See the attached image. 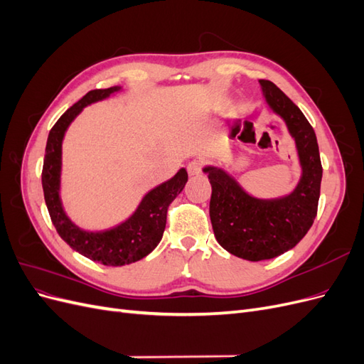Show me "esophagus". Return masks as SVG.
Here are the masks:
<instances>
[{
    "mask_svg": "<svg viewBox=\"0 0 364 364\" xmlns=\"http://www.w3.org/2000/svg\"><path fill=\"white\" fill-rule=\"evenodd\" d=\"M188 173L191 174V176H196V174H199L200 171H202V162L200 161H191L190 164H188Z\"/></svg>",
    "mask_w": 364,
    "mask_h": 364,
    "instance_id": "obj_1",
    "label": "esophagus"
}]
</instances>
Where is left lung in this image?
<instances>
[{
    "instance_id": "obj_1",
    "label": "left lung",
    "mask_w": 364,
    "mask_h": 364,
    "mask_svg": "<svg viewBox=\"0 0 364 364\" xmlns=\"http://www.w3.org/2000/svg\"><path fill=\"white\" fill-rule=\"evenodd\" d=\"M262 97L273 114L287 126L294 141L301 178L291 193L259 199L246 191L232 174L217 165H205L213 186L209 217L218 245L247 261L279 257L293 249L311 228L321 196L322 164L311 124L277 85L259 80Z\"/></svg>"
}]
</instances>
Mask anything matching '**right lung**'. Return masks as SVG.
Listing matches in <instances>:
<instances>
[{
  "label": "right lung",
  "instance_id": "1",
  "mask_svg": "<svg viewBox=\"0 0 364 364\" xmlns=\"http://www.w3.org/2000/svg\"><path fill=\"white\" fill-rule=\"evenodd\" d=\"M119 91H123L121 86L94 90L73 105L50 130L42 168L43 197L51 222L60 238L80 255L114 267L136 262L159 245L167 223V209L188 181V173L181 168L171 179L146 193L135 211L126 220L103 230L82 229L65 213L60 199L62 142L65 134L86 106L106 100Z\"/></svg>",
  "mask_w": 364,
  "mask_h": 364
}]
</instances>
